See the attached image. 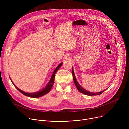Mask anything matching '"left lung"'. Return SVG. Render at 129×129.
I'll use <instances>...</instances> for the list:
<instances>
[{"mask_svg": "<svg viewBox=\"0 0 129 129\" xmlns=\"http://www.w3.org/2000/svg\"><path fill=\"white\" fill-rule=\"evenodd\" d=\"M72 76H73V81H74V83L75 84V85L77 87V88L78 89V90L80 92H81L82 93L84 94H85V95H89V96H93V95H100L103 92H104L107 90L105 89L102 91H101L100 92H97V93H92V92H90L85 90L82 87H81L79 84V83H78L77 80H76V77L75 76V73H74V72H73V68H72Z\"/></svg>", "mask_w": 129, "mask_h": 129, "instance_id": "obj_1", "label": "left lung"}]
</instances>
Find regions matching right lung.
I'll list each match as a JSON object with an SVG mask.
<instances>
[{
	"label": "right lung",
	"mask_w": 129,
	"mask_h": 129,
	"mask_svg": "<svg viewBox=\"0 0 129 129\" xmlns=\"http://www.w3.org/2000/svg\"><path fill=\"white\" fill-rule=\"evenodd\" d=\"M62 63H61L60 64H59L57 68L55 69L54 71H53V74L51 76V78L49 81V82H48V83L47 84V85L45 86V88H44L43 89H42L41 90L37 92H35V93H26L25 92L21 90L20 89H19L18 88H17L14 84V83L12 82V83L13 84V85L15 86V87L16 88V89L18 90L21 93H22L23 94H24L25 96H28V97H31V98H39V97H41L42 96L44 95H45L46 94H47V93H48L50 91L53 84H54V76H55V74H56V72L58 71V70L61 67V66L62 65Z\"/></svg>",
	"instance_id": "right-lung-1"
}]
</instances>
